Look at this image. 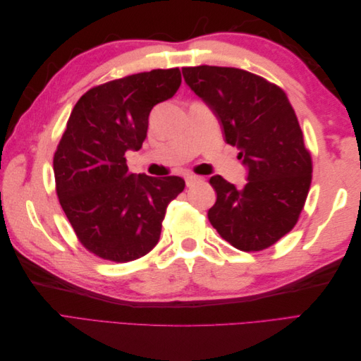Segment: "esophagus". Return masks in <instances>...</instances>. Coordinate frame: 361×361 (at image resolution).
Wrapping results in <instances>:
<instances>
[{
    "mask_svg": "<svg viewBox=\"0 0 361 361\" xmlns=\"http://www.w3.org/2000/svg\"><path fill=\"white\" fill-rule=\"evenodd\" d=\"M202 178L195 176V174H185V183H187V187H192L197 182H200Z\"/></svg>",
    "mask_w": 361,
    "mask_h": 361,
    "instance_id": "1",
    "label": "esophagus"
}]
</instances>
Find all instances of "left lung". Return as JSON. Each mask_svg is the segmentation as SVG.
<instances>
[{
	"mask_svg": "<svg viewBox=\"0 0 361 361\" xmlns=\"http://www.w3.org/2000/svg\"><path fill=\"white\" fill-rule=\"evenodd\" d=\"M182 73L247 169L243 188L218 174L209 179L216 202L207 218L235 248H268L297 224L312 182V158L288 96L236 68L195 66L182 68Z\"/></svg>",
	"mask_w": 361,
	"mask_h": 361,
	"instance_id": "1",
	"label": "left lung"
}]
</instances>
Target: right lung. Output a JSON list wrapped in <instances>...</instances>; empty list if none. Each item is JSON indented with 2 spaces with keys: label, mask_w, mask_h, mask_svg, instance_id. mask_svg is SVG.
I'll return each mask as SVG.
<instances>
[{
  "label": "right lung",
  "mask_w": 361,
  "mask_h": 361,
  "mask_svg": "<svg viewBox=\"0 0 361 361\" xmlns=\"http://www.w3.org/2000/svg\"><path fill=\"white\" fill-rule=\"evenodd\" d=\"M180 82L178 68L129 75L93 87L73 106L54 176L64 214L96 256L135 260L159 241L167 206L185 180L130 173L126 152L141 147L152 108L173 97Z\"/></svg>",
  "instance_id": "add662e5"
}]
</instances>
